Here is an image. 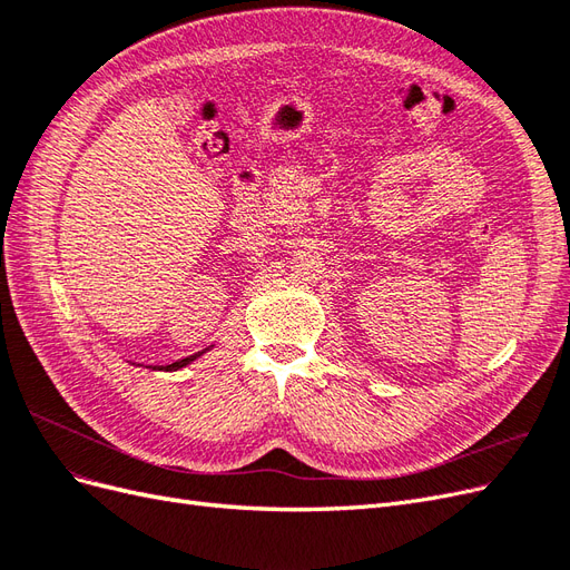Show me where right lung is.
<instances>
[{"label":"right lung","instance_id":"right-lung-1","mask_svg":"<svg viewBox=\"0 0 570 570\" xmlns=\"http://www.w3.org/2000/svg\"><path fill=\"white\" fill-rule=\"evenodd\" d=\"M204 352H197V354H193V356H185V358H180V361H174V364H168V366H159V371H180V368H185L187 364H193L195 358H199Z\"/></svg>","mask_w":570,"mask_h":570}]
</instances>
